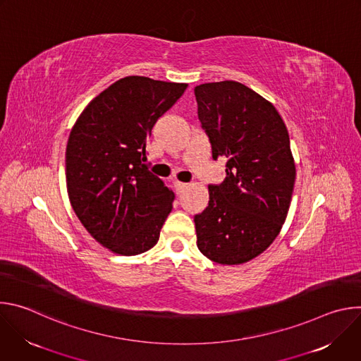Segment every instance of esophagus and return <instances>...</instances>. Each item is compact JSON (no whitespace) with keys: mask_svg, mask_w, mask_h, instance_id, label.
<instances>
[{"mask_svg":"<svg viewBox=\"0 0 361 361\" xmlns=\"http://www.w3.org/2000/svg\"><path fill=\"white\" fill-rule=\"evenodd\" d=\"M174 187H176L177 194H181L188 187V184L187 183H181V181H174Z\"/></svg>","mask_w":361,"mask_h":361,"instance_id":"esophagus-1","label":"esophagus"}]
</instances>
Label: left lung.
Listing matches in <instances>:
<instances>
[{"instance_id":"1","label":"left lung","mask_w":361,"mask_h":361,"mask_svg":"<svg viewBox=\"0 0 361 361\" xmlns=\"http://www.w3.org/2000/svg\"><path fill=\"white\" fill-rule=\"evenodd\" d=\"M198 120L226 178L210 184L209 207L194 216L198 250L219 264H243L279 235L295 166L286 124L271 102L237 81L194 88Z\"/></svg>"}]
</instances>
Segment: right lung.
Here are the masks:
<instances>
[{
    "label": "right lung",
    "mask_w": 361,
    "mask_h": 361,
    "mask_svg": "<svg viewBox=\"0 0 361 361\" xmlns=\"http://www.w3.org/2000/svg\"><path fill=\"white\" fill-rule=\"evenodd\" d=\"M185 88L124 77L90 102L70 133L66 177L73 210L99 244L117 254L156 245L171 213L174 192L148 170L145 145Z\"/></svg>",
    "instance_id": "add662e5"
}]
</instances>
